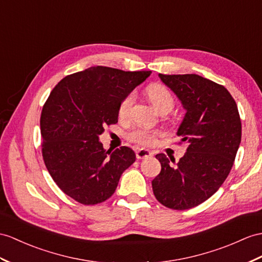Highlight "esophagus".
<instances>
[{"mask_svg":"<svg viewBox=\"0 0 262 262\" xmlns=\"http://www.w3.org/2000/svg\"><path fill=\"white\" fill-rule=\"evenodd\" d=\"M136 156H137V159H146V158L152 157L153 153L146 149H139L136 152Z\"/></svg>","mask_w":262,"mask_h":262,"instance_id":"obj_1","label":"esophagus"}]
</instances>
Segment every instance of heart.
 Returning <instances> with one entry per match:
<instances>
[{"label":"heart","instance_id":"heart-1","mask_svg":"<svg viewBox=\"0 0 262 262\" xmlns=\"http://www.w3.org/2000/svg\"><path fill=\"white\" fill-rule=\"evenodd\" d=\"M146 94H148V98L152 105L156 107V109L161 112V111H170L174 105V97L173 94L170 92L167 86L162 84H159V83H153L150 84L146 89ZM133 102H135V94L129 93L126 94L125 97L120 102L118 113L120 118H126L129 116L130 110L132 107ZM159 133L157 131H150L146 129H136L132 132L129 133V139L132 141H135L139 144L142 145H151L153 142L156 141V138Z\"/></svg>","mask_w":262,"mask_h":262}]
</instances>
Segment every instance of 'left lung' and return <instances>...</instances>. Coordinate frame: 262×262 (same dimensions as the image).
<instances>
[{
  "label": "left lung",
  "mask_w": 262,
  "mask_h": 262,
  "mask_svg": "<svg viewBox=\"0 0 262 262\" xmlns=\"http://www.w3.org/2000/svg\"><path fill=\"white\" fill-rule=\"evenodd\" d=\"M180 100L186 114L177 135L187 152L177 165L156 156L161 172L152 180L157 200L173 210L199 206L225 182L241 142L237 103L227 89L198 74H159Z\"/></svg>",
  "instance_id": "8db88e82"
}]
</instances>
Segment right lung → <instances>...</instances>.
Listing matches in <instances>:
<instances>
[{"label": "right lung", "mask_w": 262, "mask_h": 262, "mask_svg": "<svg viewBox=\"0 0 262 262\" xmlns=\"http://www.w3.org/2000/svg\"><path fill=\"white\" fill-rule=\"evenodd\" d=\"M151 71L92 67L62 79L41 113L42 156L63 192L82 205H97L114 193L121 174L136 161L127 146L103 149L99 136L118 122L120 102Z\"/></svg>", "instance_id": "obj_1"}]
</instances>
